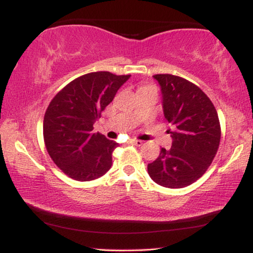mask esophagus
<instances>
[{
	"instance_id": "1",
	"label": "esophagus",
	"mask_w": 253,
	"mask_h": 253,
	"mask_svg": "<svg viewBox=\"0 0 253 253\" xmlns=\"http://www.w3.org/2000/svg\"><path fill=\"white\" fill-rule=\"evenodd\" d=\"M129 143L134 144V145H138V147H140V145L143 144V141H141V140H130Z\"/></svg>"
}]
</instances>
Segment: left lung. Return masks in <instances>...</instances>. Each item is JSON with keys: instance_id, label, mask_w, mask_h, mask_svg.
<instances>
[{"instance_id": "obj_1", "label": "left lung", "mask_w": 253, "mask_h": 253, "mask_svg": "<svg viewBox=\"0 0 253 253\" xmlns=\"http://www.w3.org/2000/svg\"><path fill=\"white\" fill-rule=\"evenodd\" d=\"M161 84L164 116L172 125L167 130L172 148H162L148 173L166 188H183L197 181L214 159L221 128L216 110L204 91L183 78L154 76Z\"/></svg>"}]
</instances>
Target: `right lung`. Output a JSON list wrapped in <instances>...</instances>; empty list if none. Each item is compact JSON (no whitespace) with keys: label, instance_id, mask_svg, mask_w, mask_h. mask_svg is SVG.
<instances>
[{"label":"right lung","instance_id":"1","mask_svg":"<svg viewBox=\"0 0 253 253\" xmlns=\"http://www.w3.org/2000/svg\"><path fill=\"white\" fill-rule=\"evenodd\" d=\"M129 77L106 71L87 73L71 81L51 99L43 119L44 144L67 176L90 181L111 169L112 152L119 144L92 129Z\"/></svg>","mask_w":253,"mask_h":253}]
</instances>
